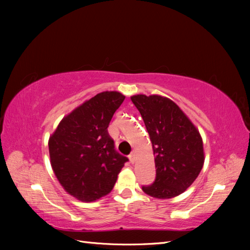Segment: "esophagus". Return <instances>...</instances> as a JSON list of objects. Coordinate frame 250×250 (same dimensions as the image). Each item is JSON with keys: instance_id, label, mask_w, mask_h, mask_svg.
<instances>
[{"instance_id": "esophagus-1", "label": "esophagus", "mask_w": 250, "mask_h": 250, "mask_svg": "<svg viewBox=\"0 0 250 250\" xmlns=\"http://www.w3.org/2000/svg\"><path fill=\"white\" fill-rule=\"evenodd\" d=\"M135 158H136V152L135 151H132L131 155L129 156V159H130V162L133 164L135 162Z\"/></svg>"}]
</instances>
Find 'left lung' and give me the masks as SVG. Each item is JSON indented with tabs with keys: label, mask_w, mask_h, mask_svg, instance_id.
Returning a JSON list of instances; mask_svg holds the SVG:
<instances>
[{
	"label": "left lung",
	"mask_w": 250,
	"mask_h": 250,
	"mask_svg": "<svg viewBox=\"0 0 250 250\" xmlns=\"http://www.w3.org/2000/svg\"><path fill=\"white\" fill-rule=\"evenodd\" d=\"M142 115L155 156L156 179L143 191L156 199H171L185 192L204 164L199 130L179 106L158 94L132 95Z\"/></svg>",
	"instance_id": "left-lung-1"
}]
</instances>
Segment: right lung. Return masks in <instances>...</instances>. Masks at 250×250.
<instances>
[{
	"label": "right lung",
	"mask_w": 250,
	"mask_h": 250,
	"mask_svg": "<svg viewBox=\"0 0 250 250\" xmlns=\"http://www.w3.org/2000/svg\"><path fill=\"white\" fill-rule=\"evenodd\" d=\"M125 97L104 91L63 118L49 137L50 164L68 194L93 202L113 190L128 158L115 150L107 128Z\"/></svg>",
	"instance_id": "right-lung-1"
}]
</instances>
